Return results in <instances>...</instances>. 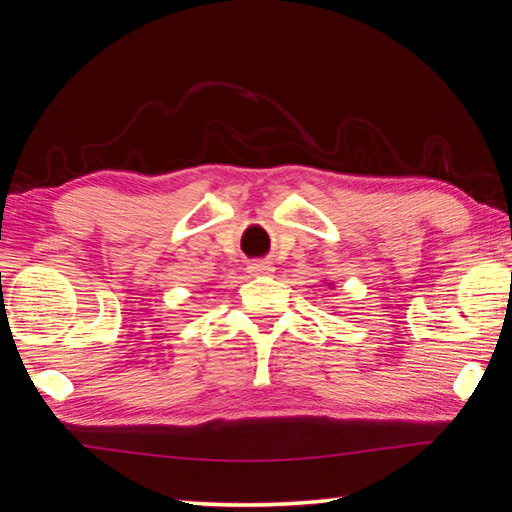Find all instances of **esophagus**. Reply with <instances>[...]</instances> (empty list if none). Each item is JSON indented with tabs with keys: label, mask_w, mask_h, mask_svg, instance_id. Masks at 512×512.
Returning <instances> with one entry per match:
<instances>
[{
	"label": "esophagus",
	"mask_w": 512,
	"mask_h": 512,
	"mask_svg": "<svg viewBox=\"0 0 512 512\" xmlns=\"http://www.w3.org/2000/svg\"><path fill=\"white\" fill-rule=\"evenodd\" d=\"M275 271L273 262H266V259H255V262L248 264L250 275H271Z\"/></svg>",
	"instance_id": "esophagus-1"
}]
</instances>
